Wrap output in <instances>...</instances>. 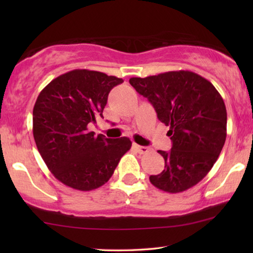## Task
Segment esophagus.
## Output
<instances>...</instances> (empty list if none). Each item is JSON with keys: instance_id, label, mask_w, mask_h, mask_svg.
<instances>
[{"instance_id": "obj_1", "label": "esophagus", "mask_w": 253, "mask_h": 253, "mask_svg": "<svg viewBox=\"0 0 253 253\" xmlns=\"http://www.w3.org/2000/svg\"><path fill=\"white\" fill-rule=\"evenodd\" d=\"M134 146L136 148V151L139 154H146L149 152V148L146 146H139V145H136V144H134Z\"/></svg>"}]
</instances>
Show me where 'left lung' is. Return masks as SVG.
<instances>
[{
  "instance_id": "left-lung-1",
  "label": "left lung",
  "mask_w": 253,
  "mask_h": 253,
  "mask_svg": "<svg viewBox=\"0 0 253 253\" xmlns=\"http://www.w3.org/2000/svg\"><path fill=\"white\" fill-rule=\"evenodd\" d=\"M129 84L169 126L172 148L158 151L165 169L151 175L149 181L169 193L196 185L211 170L225 143L226 109L219 91L209 80L187 70L130 78Z\"/></svg>"
}]
</instances>
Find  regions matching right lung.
<instances>
[{
  "label": "right lung",
  "instance_id": "obj_1",
  "mask_svg": "<svg viewBox=\"0 0 253 253\" xmlns=\"http://www.w3.org/2000/svg\"><path fill=\"white\" fill-rule=\"evenodd\" d=\"M122 78L76 69L57 77L38 96L33 137L50 172L79 191L100 187L131 147L127 137L111 139L88 130L102 117L108 95Z\"/></svg>",
  "mask_w": 253,
  "mask_h": 253
}]
</instances>
